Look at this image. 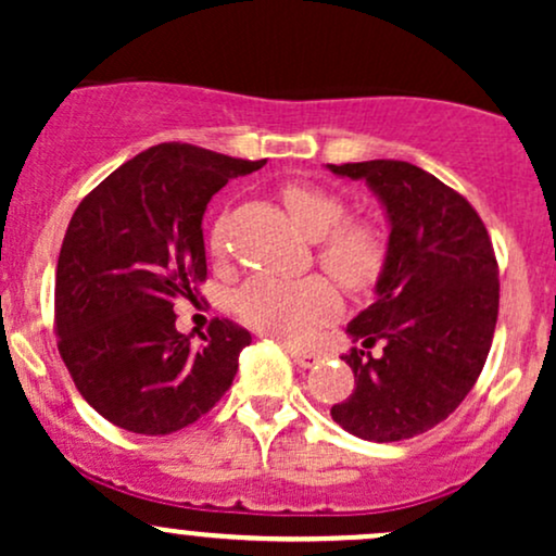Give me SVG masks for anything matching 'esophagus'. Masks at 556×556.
Instances as JSON below:
<instances>
[{
	"label": "esophagus",
	"mask_w": 556,
	"mask_h": 556,
	"mask_svg": "<svg viewBox=\"0 0 556 556\" xmlns=\"http://www.w3.org/2000/svg\"><path fill=\"white\" fill-rule=\"evenodd\" d=\"M287 353H290L292 363H295L298 368H311L318 363V355L316 353H308V350H298V348H287Z\"/></svg>",
	"instance_id": "esophagus-1"
}]
</instances>
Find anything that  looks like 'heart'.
Instances as JSON below:
<instances>
[{"label": "heart", "mask_w": 556, "mask_h": 556, "mask_svg": "<svg viewBox=\"0 0 556 556\" xmlns=\"http://www.w3.org/2000/svg\"><path fill=\"white\" fill-rule=\"evenodd\" d=\"M292 222L318 240V264L353 295L371 292L389 261V242L374 222L348 219V203L318 185L287 182L279 190ZM208 251L225 253L222 225L212 229ZM235 311L245 324L285 342H305L340 311V295L327 277L282 279L256 274L235 295Z\"/></svg>", "instance_id": "1"}]
</instances>
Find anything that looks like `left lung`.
I'll list each match as a JSON object with an SVG mask.
<instances>
[{
    "label": "left lung",
    "mask_w": 556,
    "mask_h": 556,
    "mask_svg": "<svg viewBox=\"0 0 556 556\" xmlns=\"http://www.w3.org/2000/svg\"><path fill=\"white\" fill-rule=\"evenodd\" d=\"M329 169L371 185L392 222L376 300L348 327L363 340L342 355L355 389L331 418L368 442H402L450 418L483 371L500 314L494 245L468 198L416 164ZM376 341L382 353L371 356Z\"/></svg>",
    "instance_id": "8db88e82"
}]
</instances>
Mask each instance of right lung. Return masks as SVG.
<instances>
[{
	"label": "right lung",
	"mask_w": 556,
	"mask_h": 556,
	"mask_svg": "<svg viewBox=\"0 0 556 556\" xmlns=\"http://www.w3.org/2000/svg\"><path fill=\"white\" fill-rule=\"evenodd\" d=\"M248 162L159 143L80 201L56 261L54 331L83 400L110 424L164 437L225 397L251 331L212 318L201 342L175 329V303L206 282V203Z\"/></svg>",
	"instance_id": "1"
}]
</instances>
